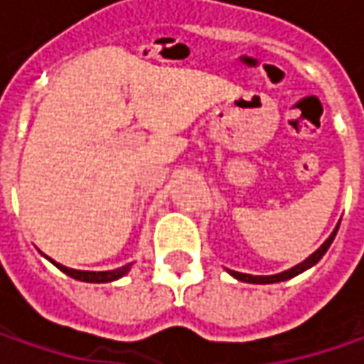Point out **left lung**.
<instances>
[{
    "instance_id": "8db88e82",
    "label": "left lung",
    "mask_w": 364,
    "mask_h": 364,
    "mask_svg": "<svg viewBox=\"0 0 364 364\" xmlns=\"http://www.w3.org/2000/svg\"><path fill=\"white\" fill-rule=\"evenodd\" d=\"M336 231H338V227L332 231V235H330L328 239L322 243V247H320L318 251H314L310 257L304 259L301 263H298L296 267H291V269H287V272L275 273V275H249V273H239V272H231V269H229V273H231L232 277H237L239 282H247V284H277V282H286V279H291V277L300 275L301 272L310 269L312 265H316L320 259L324 257V253L328 251V247L332 245V241H334V237H336Z\"/></svg>"
}]
</instances>
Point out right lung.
<instances>
[{
	"instance_id": "obj_1",
	"label": "right lung",
	"mask_w": 364,
	"mask_h": 364,
	"mask_svg": "<svg viewBox=\"0 0 364 364\" xmlns=\"http://www.w3.org/2000/svg\"><path fill=\"white\" fill-rule=\"evenodd\" d=\"M52 261V259H50ZM60 272H64L66 275H70L73 279H78V282H89V284H107V282H115V279H119L123 277L125 273L129 272V267H132V263H127V265H123V267H117V269H111V272H78V269H68V267H64L60 263H56V261H52Z\"/></svg>"
}]
</instances>
